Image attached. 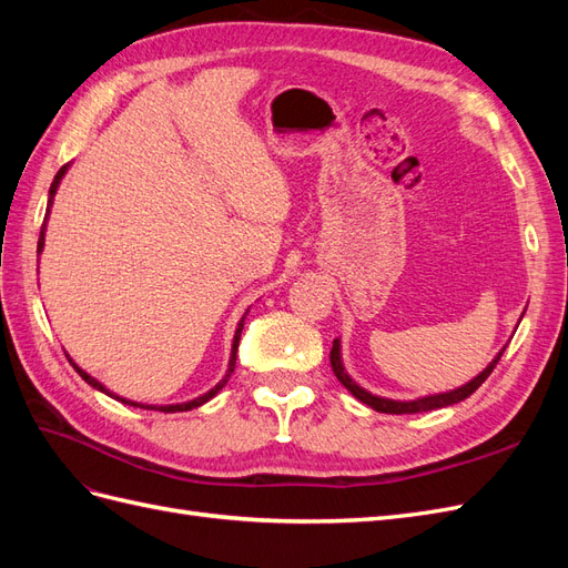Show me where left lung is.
<instances>
[{
  "instance_id": "1",
  "label": "left lung",
  "mask_w": 568,
  "mask_h": 568,
  "mask_svg": "<svg viewBox=\"0 0 568 568\" xmlns=\"http://www.w3.org/2000/svg\"><path fill=\"white\" fill-rule=\"evenodd\" d=\"M503 353H505V348L497 353V357L493 359V363L480 372L476 379H471L469 384H464L462 388H455V390H450V393H438V395H426V398H419V400H409V403H400V400H386V398H379V395H372V393H367L365 388H359L351 376L346 374V369H343V363H341V346H338V338L334 341V348H332V369H334V374H336V379L346 386L355 398L359 400V403H365V405H369L372 409H376V412H386V415H415V412H428V409H438V407H448V405H455V403H459V400H464V398H469V395L484 384L488 376H490V372L495 369V365L500 363V357H503Z\"/></svg>"
}]
</instances>
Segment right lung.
<instances>
[{
  "label": "right lung",
  "instance_id": "1",
  "mask_svg": "<svg viewBox=\"0 0 568 568\" xmlns=\"http://www.w3.org/2000/svg\"><path fill=\"white\" fill-rule=\"evenodd\" d=\"M63 173H65V165L59 170L57 173V178H54V182H51V186H49V203H47V217H49V209H51V201H54V194H57V186H59V182H61V178H63ZM47 217H44V225H42V230H40V242H38V253L42 251V246H44V227H47ZM246 317V315H244ZM244 317H242V322H239V329H236V334H234V343H232V357H230V369H227V374H225V379H222L215 388H211L209 393L205 395H201V398H196V400H189V403H182V405H163V407H151V405H136V403H132V400H125V398H118V395H113V393H109L104 386H101L94 376H90L88 372H82L73 359H71V365L75 367V372L82 376L84 382H88L90 386H94L97 390H101V393H109V395H113L115 400H120V403H128V405H134V407H144V409H161V412H186V409H194V407H199V405H203V403H209L213 395L227 384V379H230V374L234 372V365H236V348H239V338H242V329H244Z\"/></svg>",
  "mask_w": 568,
  "mask_h": 568
}]
</instances>
